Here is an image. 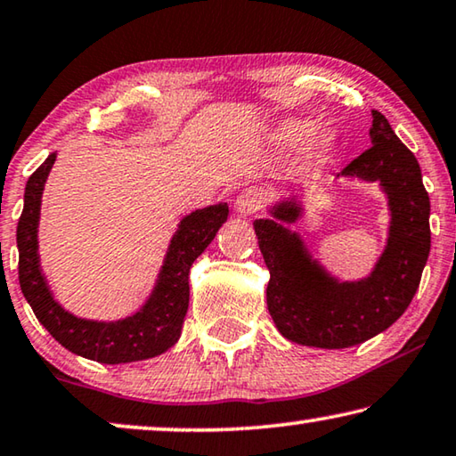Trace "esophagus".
Returning <instances> with one entry per match:
<instances>
[{
	"instance_id": "34e87169",
	"label": "esophagus",
	"mask_w": 456,
	"mask_h": 456,
	"mask_svg": "<svg viewBox=\"0 0 456 456\" xmlns=\"http://www.w3.org/2000/svg\"><path fill=\"white\" fill-rule=\"evenodd\" d=\"M264 205V192L257 189L243 191L240 197L235 199V213L237 215H254Z\"/></svg>"
}]
</instances>
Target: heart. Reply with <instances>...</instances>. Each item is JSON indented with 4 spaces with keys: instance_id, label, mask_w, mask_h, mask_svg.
<instances>
[{
    "instance_id": "heart-1",
    "label": "heart",
    "mask_w": 456,
    "mask_h": 456,
    "mask_svg": "<svg viewBox=\"0 0 456 456\" xmlns=\"http://www.w3.org/2000/svg\"><path fill=\"white\" fill-rule=\"evenodd\" d=\"M272 142L278 148H296L306 143L308 151L313 154H322L335 148L337 135L329 132V129H316L314 132V121L308 119H286L273 129Z\"/></svg>"
}]
</instances>
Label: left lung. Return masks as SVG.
Returning <instances> with one entry per match:
<instances>
[{
  "label": "left lung",
  "instance_id": "8db88e82",
  "mask_svg": "<svg viewBox=\"0 0 456 456\" xmlns=\"http://www.w3.org/2000/svg\"><path fill=\"white\" fill-rule=\"evenodd\" d=\"M373 146L338 176L378 183L387 199L386 248L371 272L359 280H338L310 254L290 225L306 213L305 191L273 200L270 219H256L267 281V310L288 341L346 349L370 341L400 319L420 284L430 254V199L416 156L379 111H371Z\"/></svg>",
  "mask_w": 456,
  "mask_h": 456
}]
</instances>
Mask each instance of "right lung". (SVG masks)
Here are the masks:
<instances>
[{"mask_svg":"<svg viewBox=\"0 0 456 456\" xmlns=\"http://www.w3.org/2000/svg\"><path fill=\"white\" fill-rule=\"evenodd\" d=\"M56 154L28 178L24 211L18 221V276L24 298L32 306L36 319L64 349L78 357L105 365L134 363L162 355L176 345L189 310V272L216 231L227 221L229 205H208L180 219L166 249L160 270L143 305L134 314L118 321L83 319L69 313L54 298L46 273L40 264V207L42 192Z\"/></svg>","mask_w":456,"mask_h":456,"instance_id":"1","label":"right lung"}]
</instances>
